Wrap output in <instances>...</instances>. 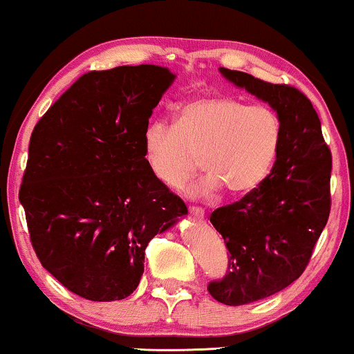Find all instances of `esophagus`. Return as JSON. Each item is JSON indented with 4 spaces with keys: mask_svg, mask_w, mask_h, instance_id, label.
I'll list each match as a JSON object with an SVG mask.
<instances>
[{
    "mask_svg": "<svg viewBox=\"0 0 354 354\" xmlns=\"http://www.w3.org/2000/svg\"><path fill=\"white\" fill-rule=\"evenodd\" d=\"M189 213L193 214L194 218H198V219L205 218V209L200 208V206H189Z\"/></svg>",
    "mask_w": 354,
    "mask_h": 354,
    "instance_id": "esophagus-1",
    "label": "esophagus"
}]
</instances>
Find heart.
Returning <instances> with one entry per match:
<instances>
[{"mask_svg": "<svg viewBox=\"0 0 354 354\" xmlns=\"http://www.w3.org/2000/svg\"><path fill=\"white\" fill-rule=\"evenodd\" d=\"M283 124L274 109L231 96H201L183 104L176 123L153 121L143 133L148 169L166 188L178 189L201 166L191 196H209L225 186L246 194L266 180L278 158Z\"/></svg>", "mask_w": 354, "mask_h": 354, "instance_id": "obj_1", "label": "heart"}]
</instances>
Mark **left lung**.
I'll return each mask as SVG.
<instances>
[{
  "mask_svg": "<svg viewBox=\"0 0 354 354\" xmlns=\"http://www.w3.org/2000/svg\"><path fill=\"white\" fill-rule=\"evenodd\" d=\"M234 86L274 109L283 124L276 163L245 198L213 211L211 225L230 251L228 271L208 284L219 303L239 306L290 286L304 268L331 209V151L321 121L299 89L219 68Z\"/></svg>",
  "mask_w": 354,
  "mask_h": 354,
  "instance_id": "obj_1",
  "label": "left lung"
}]
</instances>
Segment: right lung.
Instances as JSON below:
<instances>
[{"mask_svg": "<svg viewBox=\"0 0 354 354\" xmlns=\"http://www.w3.org/2000/svg\"><path fill=\"white\" fill-rule=\"evenodd\" d=\"M176 76L154 64L89 71L35 126L19 189L35 253L91 301L140 284L148 243L188 213L148 169L143 133Z\"/></svg>", "mask_w": 354, "mask_h": 354, "instance_id": "obj_1", "label": "right lung"}]
</instances>
